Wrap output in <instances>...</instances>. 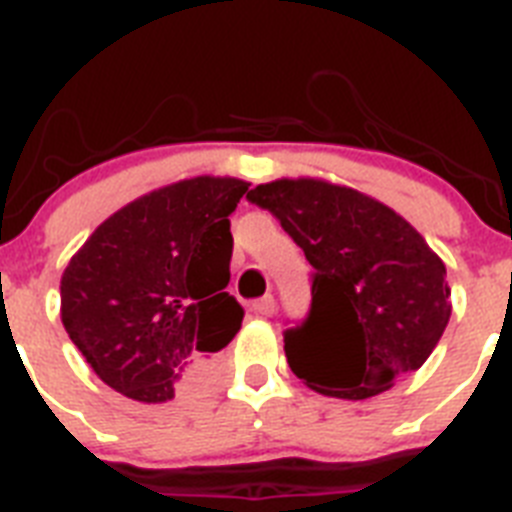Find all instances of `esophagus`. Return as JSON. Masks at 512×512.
<instances>
[{"label":"esophagus","mask_w":512,"mask_h":512,"mask_svg":"<svg viewBox=\"0 0 512 512\" xmlns=\"http://www.w3.org/2000/svg\"><path fill=\"white\" fill-rule=\"evenodd\" d=\"M252 312L260 317H270L273 312H276V299L273 296H263V299H257V302H252Z\"/></svg>","instance_id":"obj_1"}]
</instances>
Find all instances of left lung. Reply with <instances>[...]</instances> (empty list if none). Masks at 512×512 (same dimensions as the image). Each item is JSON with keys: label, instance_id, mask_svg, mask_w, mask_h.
<instances>
[{"label": "left lung", "instance_id": "obj_1", "mask_svg": "<svg viewBox=\"0 0 512 512\" xmlns=\"http://www.w3.org/2000/svg\"><path fill=\"white\" fill-rule=\"evenodd\" d=\"M315 268L307 320L283 333L289 367L322 395L364 401L422 367L450 320L445 263L375 197L276 179L247 192Z\"/></svg>", "mask_w": 512, "mask_h": 512}]
</instances>
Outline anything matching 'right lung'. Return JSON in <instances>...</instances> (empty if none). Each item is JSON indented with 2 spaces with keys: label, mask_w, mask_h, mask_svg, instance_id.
<instances>
[{
  "label": "right lung",
  "mask_w": 512,
  "mask_h": 512,
  "mask_svg": "<svg viewBox=\"0 0 512 512\" xmlns=\"http://www.w3.org/2000/svg\"><path fill=\"white\" fill-rule=\"evenodd\" d=\"M249 184L195 176L124 205L62 276V322L85 362L132 401L163 403L205 380L244 309L226 291L229 216Z\"/></svg>",
  "instance_id": "add662e5"
}]
</instances>
